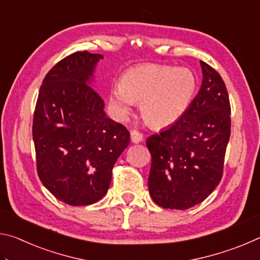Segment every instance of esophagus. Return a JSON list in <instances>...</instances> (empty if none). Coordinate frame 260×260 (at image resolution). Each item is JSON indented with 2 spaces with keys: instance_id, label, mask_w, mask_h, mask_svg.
I'll return each mask as SVG.
<instances>
[{
  "instance_id": "obj_1",
  "label": "esophagus",
  "mask_w": 260,
  "mask_h": 260,
  "mask_svg": "<svg viewBox=\"0 0 260 260\" xmlns=\"http://www.w3.org/2000/svg\"><path fill=\"white\" fill-rule=\"evenodd\" d=\"M131 140L133 143H140L143 140V135L139 131H132L131 132Z\"/></svg>"
}]
</instances>
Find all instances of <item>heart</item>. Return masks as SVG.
I'll return each instance as SVG.
<instances>
[{"label":"heart","mask_w":260,"mask_h":260,"mask_svg":"<svg viewBox=\"0 0 260 260\" xmlns=\"http://www.w3.org/2000/svg\"><path fill=\"white\" fill-rule=\"evenodd\" d=\"M196 87V77L189 69L136 65L125 71L119 86L110 91V103L119 118H125L134 103H141L142 119L152 128H165L186 112Z\"/></svg>","instance_id":"heart-1"}]
</instances>
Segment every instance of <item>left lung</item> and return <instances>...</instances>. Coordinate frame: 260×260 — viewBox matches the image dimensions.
<instances>
[{
	"label": "left lung",
	"mask_w": 260,
	"mask_h": 260,
	"mask_svg": "<svg viewBox=\"0 0 260 260\" xmlns=\"http://www.w3.org/2000/svg\"><path fill=\"white\" fill-rule=\"evenodd\" d=\"M203 81L181 118L147 139L151 153L149 192L164 209L187 210L203 202L222 178L231 136L225 82L201 60Z\"/></svg>",
	"instance_id": "1"
}]
</instances>
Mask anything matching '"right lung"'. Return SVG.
I'll list each match as a JSON object with an SVG mask.
<instances>
[{"instance_id": "right-lung-1", "label": "right lung", "mask_w": 260, "mask_h": 260, "mask_svg": "<svg viewBox=\"0 0 260 260\" xmlns=\"http://www.w3.org/2000/svg\"><path fill=\"white\" fill-rule=\"evenodd\" d=\"M100 54L76 51L47 73L33 116L37 171L57 200L72 206L107 193L112 169L129 144V132L104 112L89 85Z\"/></svg>"}]
</instances>
